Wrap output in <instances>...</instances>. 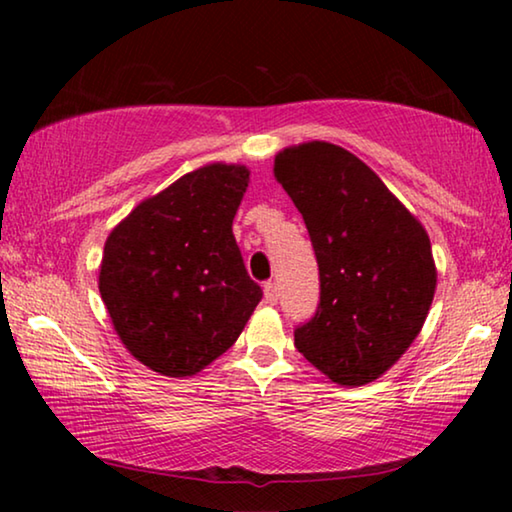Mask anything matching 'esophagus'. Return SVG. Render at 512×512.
<instances>
[{
	"label": "esophagus",
	"mask_w": 512,
	"mask_h": 512,
	"mask_svg": "<svg viewBox=\"0 0 512 512\" xmlns=\"http://www.w3.org/2000/svg\"><path fill=\"white\" fill-rule=\"evenodd\" d=\"M264 298L268 305H275L277 298H280V291H277V284L275 282H266L264 284Z\"/></svg>",
	"instance_id": "1"
}]
</instances>
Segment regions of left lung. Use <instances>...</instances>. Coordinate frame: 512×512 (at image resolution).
<instances>
[{
	"label": "left lung",
	"mask_w": 512,
	"mask_h": 512,
	"mask_svg": "<svg viewBox=\"0 0 512 512\" xmlns=\"http://www.w3.org/2000/svg\"><path fill=\"white\" fill-rule=\"evenodd\" d=\"M275 178L307 223L320 305L296 348L339 386L379 379L427 320L438 271L424 225L357 155L329 142L287 146Z\"/></svg>",
	"instance_id": "obj_1"
}]
</instances>
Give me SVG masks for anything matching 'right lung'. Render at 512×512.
<instances>
[{
	"label": "right lung",
	"mask_w": 512,
	"mask_h": 512,
	"mask_svg": "<svg viewBox=\"0 0 512 512\" xmlns=\"http://www.w3.org/2000/svg\"><path fill=\"white\" fill-rule=\"evenodd\" d=\"M246 164L210 162L137 203L110 230L99 293L124 348L192 377L232 348L262 300L232 235Z\"/></svg>",
	"instance_id": "1"
}]
</instances>
